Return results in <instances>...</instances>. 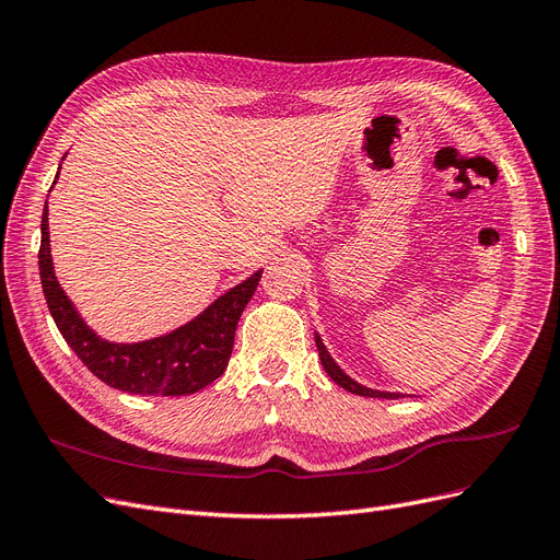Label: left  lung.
I'll list each match as a JSON object with an SVG mask.
<instances>
[{
    "mask_svg": "<svg viewBox=\"0 0 560 560\" xmlns=\"http://www.w3.org/2000/svg\"><path fill=\"white\" fill-rule=\"evenodd\" d=\"M315 346H317V354H319V362H322V366H325V371L329 374V378L336 383V385H341L343 389H348V393H352V395H362V397H385V399H399L401 395H397V393H378V389H371V387H364V385H360V383H354L350 376H346L341 369H338V364L331 360V354L327 352V348H325V343H322V338L315 334Z\"/></svg>",
    "mask_w": 560,
    "mask_h": 560,
    "instance_id": "1",
    "label": "left lung"
}]
</instances>
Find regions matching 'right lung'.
Listing matches in <instances>:
<instances>
[{
    "mask_svg": "<svg viewBox=\"0 0 560 560\" xmlns=\"http://www.w3.org/2000/svg\"><path fill=\"white\" fill-rule=\"evenodd\" d=\"M48 243V208H44L39 276L48 311L54 315L67 346L100 381L130 395L182 397L198 393L224 374L233 350L235 327H238L247 301L257 290L261 270L245 282L235 284L189 325L175 329L173 334L142 343H109L86 327V322L74 311L72 301L62 292L54 273Z\"/></svg>",
    "mask_w": 560,
    "mask_h": 560,
    "instance_id": "right-lung-1",
    "label": "right lung"
}]
</instances>
